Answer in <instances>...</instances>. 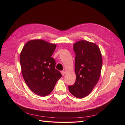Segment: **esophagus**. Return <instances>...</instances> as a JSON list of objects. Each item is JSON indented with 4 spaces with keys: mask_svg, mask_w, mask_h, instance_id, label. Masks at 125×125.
Returning <instances> with one entry per match:
<instances>
[{
    "mask_svg": "<svg viewBox=\"0 0 125 125\" xmlns=\"http://www.w3.org/2000/svg\"><path fill=\"white\" fill-rule=\"evenodd\" d=\"M61 73H62V76H63V75H65V71H63V70L62 71H61Z\"/></svg>",
    "mask_w": 125,
    "mask_h": 125,
    "instance_id": "obj_1",
    "label": "esophagus"
}]
</instances>
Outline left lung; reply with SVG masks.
<instances>
[{
	"label": "left lung",
	"instance_id": "left-lung-1",
	"mask_svg": "<svg viewBox=\"0 0 125 125\" xmlns=\"http://www.w3.org/2000/svg\"><path fill=\"white\" fill-rule=\"evenodd\" d=\"M73 50L76 80L73 85H68V89L74 96L82 99L89 95L99 81L102 55L97 45L85 41L75 43Z\"/></svg>",
	"mask_w": 125,
	"mask_h": 125
}]
</instances>
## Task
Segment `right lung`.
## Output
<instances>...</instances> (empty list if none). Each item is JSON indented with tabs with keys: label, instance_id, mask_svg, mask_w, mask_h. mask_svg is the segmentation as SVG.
Here are the masks:
<instances>
[{
	"label": "right lung",
	"instance_id": "right-lung-1",
	"mask_svg": "<svg viewBox=\"0 0 125 125\" xmlns=\"http://www.w3.org/2000/svg\"><path fill=\"white\" fill-rule=\"evenodd\" d=\"M56 45L42 40H31L24 46L20 56L22 73L30 89L42 96L53 90L62 74L55 69L51 57Z\"/></svg>",
	"mask_w": 125,
	"mask_h": 125
}]
</instances>
